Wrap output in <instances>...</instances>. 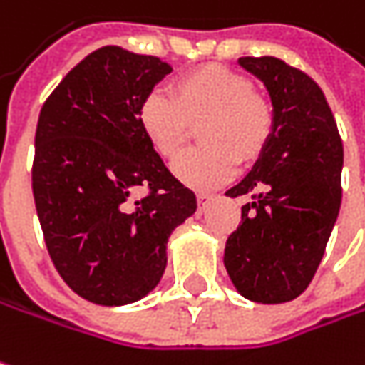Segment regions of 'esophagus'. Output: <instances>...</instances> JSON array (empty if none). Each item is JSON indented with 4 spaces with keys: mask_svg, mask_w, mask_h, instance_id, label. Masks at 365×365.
I'll list each match as a JSON object with an SVG mask.
<instances>
[{
    "mask_svg": "<svg viewBox=\"0 0 365 365\" xmlns=\"http://www.w3.org/2000/svg\"><path fill=\"white\" fill-rule=\"evenodd\" d=\"M214 193H197V201H199V207H201V210H205V205H207V203H210V201H212V199H214Z\"/></svg>",
    "mask_w": 365,
    "mask_h": 365,
    "instance_id": "34e87169",
    "label": "esophagus"
}]
</instances>
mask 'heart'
<instances>
[{
    "instance_id": "heart-1",
    "label": "heart",
    "mask_w": 365,
    "mask_h": 365,
    "mask_svg": "<svg viewBox=\"0 0 365 365\" xmlns=\"http://www.w3.org/2000/svg\"><path fill=\"white\" fill-rule=\"evenodd\" d=\"M139 126L147 143L162 158H174L189 135V124H199L203 147L182 153L174 176L193 187L210 189L228 180L241 162L257 160L272 139V103L253 91L245 74L220 64L199 66L172 83V95L153 89L143 97Z\"/></svg>"
}]
</instances>
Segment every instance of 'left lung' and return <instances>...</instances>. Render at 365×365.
<instances>
[{"label":"left lung","instance_id":"obj_1","mask_svg":"<svg viewBox=\"0 0 365 365\" xmlns=\"http://www.w3.org/2000/svg\"><path fill=\"white\" fill-rule=\"evenodd\" d=\"M270 95L272 139L247 176L226 191L251 195L228 237L224 266L255 303L299 297L318 270L341 210L343 143L322 89L278 58H239Z\"/></svg>","mask_w":365,"mask_h":365}]
</instances>
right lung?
<instances>
[{
    "mask_svg": "<svg viewBox=\"0 0 365 365\" xmlns=\"http://www.w3.org/2000/svg\"><path fill=\"white\" fill-rule=\"evenodd\" d=\"M172 72L160 58L116 45L76 64L43 103L33 195L56 270L83 299L126 305L166 270L172 230L197 210L147 143L137 112ZM139 186L143 200L132 197Z\"/></svg>",
    "mask_w": 365,
    "mask_h": 365,
    "instance_id": "obj_1",
    "label": "right lung"
}]
</instances>
